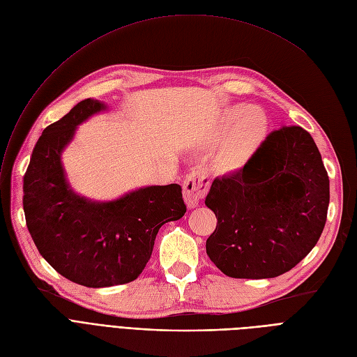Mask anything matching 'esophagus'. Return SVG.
<instances>
[{
  "label": "esophagus",
  "mask_w": 357,
  "mask_h": 357,
  "mask_svg": "<svg viewBox=\"0 0 357 357\" xmlns=\"http://www.w3.org/2000/svg\"><path fill=\"white\" fill-rule=\"evenodd\" d=\"M209 184V176L203 169H195L193 173L185 177L183 183V197L188 208L193 209L199 206L200 200L208 193Z\"/></svg>",
  "instance_id": "34e87169"
}]
</instances>
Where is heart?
Masks as SVG:
<instances>
[{"instance_id": "b5f03b06", "label": "heart", "mask_w": 357, "mask_h": 357, "mask_svg": "<svg viewBox=\"0 0 357 357\" xmlns=\"http://www.w3.org/2000/svg\"><path fill=\"white\" fill-rule=\"evenodd\" d=\"M268 132V117L260 107L235 105L225 110L218 126L211 133V144L220 142L215 162L222 172L232 173L244 168L263 146Z\"/></svg>"}]
</instances>
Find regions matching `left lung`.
<instances>
[{
    "label": "left lung",
    "instance_id": "left-lung-1",
    "mask_svg": "<svg viewBox=\"0 0 357 357\" xmlns=\"http://www.w3.org/2000/svg\"><path fill=\"white\" fill-rule=\"evenodd\" d=\"M328 203L330 180L312 137L283 126L244 168L213 180L205 205L218 224L208 256L229 278L280 276L315 247Z\"/></svg>",
    "mask_w": 357,
    "mask_h": 357
}]
</instances>
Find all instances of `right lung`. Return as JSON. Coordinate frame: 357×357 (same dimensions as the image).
Listing matches in <instances>:
<instances>
[{"mask_svg": "<svg viewBox=\"0 0 357 357\" xmlns=\"http://www.w3.org/2000/svg\"><path fill=\"white\" fill-rule=\"evenodd\" d=\"M105 110L103 101L86 98L49 125L23 180L26 224L40 256L59 275L87 287L137 279L151 259L158 229L185 213L178 184L145 185L107 202L74 192L62 152L82 122Z\"/></svg>", "mask_w": 357, "mask_h": 357, "instance_id": "add662e5", "label": "right lung"}]
</instances>
